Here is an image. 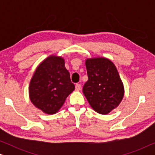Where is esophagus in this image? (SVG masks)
<instances>
[{"label": "esophagus", "instance_id": "esophagus-1", "mask_svg": "<svg viewBox=\"0 0 155 155\" xmlns=\"http://www.w3.org/2000/svg\"><path fill=\"white\" fill-rule=\"evenodd\" d=\"M75 90H81V85H80V84H75Z\"/></svg>", "mask_w": 155, "mask_h": 155}]
</instances>
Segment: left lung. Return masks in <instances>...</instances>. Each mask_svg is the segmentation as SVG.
Listing matches in <instances>:
<instances>
[{"mask_svg": "<svg viewBox=\"0 0 155 155\" xmlns=\"http://www.w3.org/2000/svg\"><path fill=\"white\" fill-rule=\"evenodd\" d=\"M88 80L82 92L95 111L107 114L118 107L124 94V87L117 69L105 58H90L85 62Z\"/></svg>", "mask_w": 155, "mask_h": 155, "instance_id": "1", "label": "left lung"}]
</instances>
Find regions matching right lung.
Listing matches in <instances>:
<instances>
[{
	"instance_id": "add662e5",
	"label": "right lung",
	"mask_w": 155,
	"mask_h": 155,
	"mask_svg": "<svg viewBox=\"0 0 155 155\" xmlns=\"http://www.w3.org/2000/svg\"><path fill=\"white\" fill-rule=\"evenodd\" d=\"M75 90L61 57L51 56L35 72L29 87L33 104L48 114H56Z\"/></svg>"
}]
</instances>
